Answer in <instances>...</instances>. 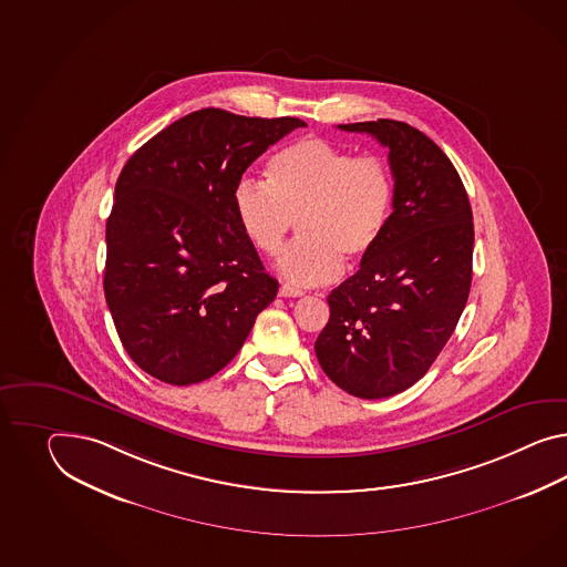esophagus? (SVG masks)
I'll return each mask as SVG.
<instances>
[{"label":"esophagus","mask_w":567,"mask_h":567,"mask_svg":"<svg viewBox=\"0 0 567 567\" xmlns=\"http://www.w3.org/2000/svg\"><path fill=\"white\" fill-rule=\"evenodd\" d=\"M278 297H303V290L292 289L289 285H282L278 289Z\"/></svg>","instance_id":"obj_1"}]
</instances>
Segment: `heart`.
I'll use <instances>...</instances> for the list:
<instances>
[{"label": "heart", "mask_w": 567, "mask_h": 567, "mask_svg": "<svg viewBox=\"0 0 567 567\" xmlns=\"http://www.w3.org/2000/svg\"><path fill=\"white\" fill-rule=\"evenodd\" d=\"M270 182L241 178L234 207L241 231L266 256L285 248L299 221L301 239L278 260L295 287H319L362 262L385 234L393 178L377 155H354L321 137H305L270 159Z\"/></svg>", "instance_id": "heart-1"}]
</instances>
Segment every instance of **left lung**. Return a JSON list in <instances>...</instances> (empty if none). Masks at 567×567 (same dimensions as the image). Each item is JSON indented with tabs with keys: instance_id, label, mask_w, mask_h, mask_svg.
<instances>
[{
	"instance_id": "8db88e82",
	"label": "left lung",
	"mask_w": 567,
	"mask_h": 567,
	"mask_svg": "<svg viewBox=\"0 0 567 567\" xmlns=\"http://www.w3.org/2000/svg\"><path fill=\"white\" fill-rule=\"evenodd\" d=\"M389 147L393 213L377 248L328 297L316 342L346 393L381 400L420 381L455 332L471 289L473 213L451 159L400 121L338 125Z\"/></svg>"
}]
</instances>
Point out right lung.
<instances>
[{"mask_svg": "<svg viewBox=\"0 0 567 567\" xmlns=\"http://www.w3.org/2000/svg\"><path fill=\"white\" fill-rule=\"evenodd\" d=\"M301 118L190 112L131 155L106 221L104 295L128 357L169 385L219 373L278 282L234 207L244 172Z\"/></svg>", "mask_w": 567, "mask_h": 567, "instance_id": "right-lung-1", "label": "right lung"}]
</instances>
